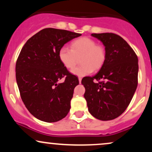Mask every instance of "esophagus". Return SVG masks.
<instances>
[{"instance_id":"34e87169","label":"esophagus","mask_w":152,"mask_h":152,"mask_svg":"<svg viewBox=\"0 0 152 152\" xmlns=\"http://www.w3.org/2000/svg\"><path fill=\"white\" fill-rule=\"evenodd\" d=\"M81 80H82V78H81V77L78 78V81H79V83H81Z\"/></svg>"}]
</instances>
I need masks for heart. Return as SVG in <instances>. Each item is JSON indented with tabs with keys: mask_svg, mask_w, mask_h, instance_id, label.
<instances>
[{
	"mask_svg": "<svg viewBox=\"0 0 152 152\" xmlns=\"http://www.w3.org/2000/svg\"><path fill=\"white\" fill-rule=\"evenodd\" d=\"M71 48L61 47L58 50V58L66 69H71L77 64L78 59L81 57L80 61L81 65L71 71V73L76 76H84L90 74L94 70H99L105 63V46L97 44L93 38H78L71 43Z\"/></svg>",
	"mask_w": 152,
	"mask_h": 152,
	"instance_id": "1",
	"label": "heart"
}]
</instances>
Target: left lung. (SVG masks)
<instances>
[{"mask_svg":"<svg viewBox=\"0 0 152 152\" xmlns=\"http://www.w3.org/2000/svg\"><path fill=\"white\" fill-rule=\"evenodd\" d=\"M105 46L106 58L95 76L81 83L88 111L102 121L117 118L129 105L138 84V58L124 38L113 33L92 34Z\"/></svg>","mask_w":152,"mask_h":152,"instance_id":"8db88e82","label":"left lung"}]
</instances>
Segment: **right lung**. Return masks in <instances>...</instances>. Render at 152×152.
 I'll return each instance as SVG.
<instances>
[{"label":"right lung","instance_id":"obj_1","mask_svg":"<svg viewBox=\"0 0 152 152\" xmlns=\"http://www.w3.org/2000/svg\"><path fill=\"white\" fill-rule=\"evenodd\" d=\"M81 34L48 28L29 38L15 65L20 95L26 107L41 121L56 122L70 111L74 88L79 83L60 61L58 50ZM63 77L64 81L59 84Z\"/></svg>","mask_w":152,"mask_h":152}]
</instances>
